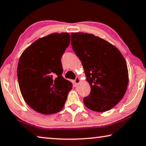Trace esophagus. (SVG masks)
<instances>
[{
	"mask_svg": "<svg viewBox=\"0 0 146 146\" xmlns=\"http://www.w3.org/2000/svg\"><path fill=\"white\" fill-rule=\"evenodd\" d=\"M80 79L78 76V77H76L75 78V80H74V82H75V86H77L78 85V84L80 83Z\"/></svg>",
	"mask_w": 146,
	"mask_h": 146,
	"instance_id": "obj_1",
	"label": "esophagus"
}]
</instances>
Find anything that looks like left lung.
Instances as JSON below:
<instances>
[{
    "mask_svg": "<svg viewBox=\"0 0 146 146\" xmlns=\"http://www.w3.org/2000/svg\"><path fill=\"white\" fill-rule=\"evenodd\" d=\"M71 44L91 86L90 95L84 98V105L97 112L112 109L122 99L127 88L125 58L116 47L93 34L71 33Z\"/></svg>",
    "mask_w": 146,
    "mask_h": 146,
    "instance_id": "8db88e82",
    "label": "left lung"
}]
</instances>
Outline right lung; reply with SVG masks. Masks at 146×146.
Segmentation results:
<instances>
[{
  "instance_id": "right-lung-1",
  "label": "right lung",
  "mask_w": 146,
  "mask_h": 146,
  "mask_svg": "<svg viewBox=\"0 0 146 146\" xmlns=\"http://www.w3.org/2000/svg\"><path fill=\"white\" fill-rule=\"evenodd\" d=\"M70 42L68 33L50 34L35 41L20 57V90L25 102L36 112L53 114L64 107L73 84L62 76L61 57Z\"/></svg>"
}]
</instances>
